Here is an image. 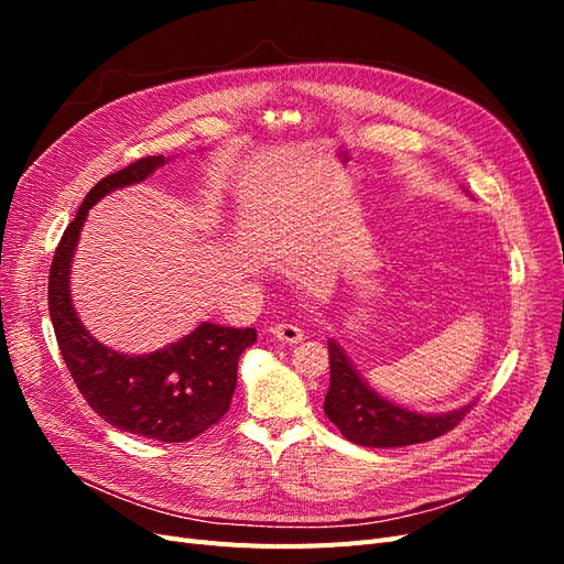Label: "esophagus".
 <instances>
[{
  "mask_svg": "<svg viewBox=\"0 0 564 564\" xmlns=\"http://www.w3.org/2000/svg\"><path fill=\"white\" fill-rule=\"evenodd\" d=\"M270 334L275 336L282 344H301L303 340V329L296 327V324H275V327H270Z\"/></svg>",
  "mask_w": 564,
  "mask_h": 564,
  "instance_id": "1",
  "label": "esophagus"
}]
</instances>
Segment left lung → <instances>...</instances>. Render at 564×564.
<instances>
[{
	"instance_id": "1",
	"label": "left lung",
	"mask_w": 564,
	"mask_h": 564,
	"mask_svg": "<svg viewBox=\"0 0 564 564\" xmlns=\"http://www.w3.org/2000/svg\"><path fill=\"white\" fill-rule=\"evenodd\" d=\"M329 369L332 381L324 395V414L346 440L362 447H406L435 440L454 431L470 409V404H464L445 414H419L388 402L367 386L334 338H329Z\"/></svg>"
}]
</instances>
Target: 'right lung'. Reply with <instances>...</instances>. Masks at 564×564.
I'll return each instance as SVG.
<instances>
[{
  "mask_svg": "<svg viewBox=\"0 0 564 564\" xmlns=\"http://www.w3.org/2000/svg\"><path fill=\"white\" fill-rule=\"evenodd\" d=\"M164 155L141 158L98 181L65 228L48 272V315L67 371L94 412L115 429L158 442H187L228 412L240 355L256 329L202 322L176 344L150 355L117 352L89 334L70 299V265L89 209L117 187L145 181Z\"/></svg>",
  "mask_w": 564,
  "mask_h": 564,
  "instance_id": "add662e5",
  "label": "right lung"
}]
</instances>
